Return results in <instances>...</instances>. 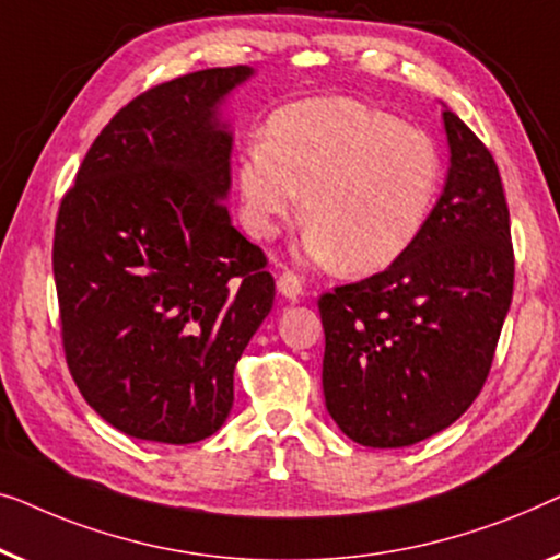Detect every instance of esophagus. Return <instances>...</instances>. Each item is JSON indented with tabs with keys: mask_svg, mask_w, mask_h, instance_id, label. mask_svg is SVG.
<instances>
[{
	"mask_svg": "<svg viewBox=\"0 0 560 560\" xmlns=\"http://www.w3.org/2000/svg\"><path fill=\"white\" fill-rule=\"evenodd\" d=\"M277 287H279V291L287 299H299V296L304 294L302 279H299L294 271H283L281 277H279V281H277Z\"/></svg>",
	"mask_w": 560,
	"mask_h": 560,
	"instance_id": "obj_1",
	"label": "esophagus"
}]
</instances>
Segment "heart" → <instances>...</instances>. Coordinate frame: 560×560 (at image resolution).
<instances>
[{"mask_svg": "<svg viewBox=\"0 0 560 560\" xmlns=\"http://www.w3.org/2000/svg\"><path fill=\"white\" fill-rule=\"evenodd\" d=\"M441 190V154L427 131L345 96L279 108L238 162L243 223L271 238L302 205L314 261L368 273L419 241Z\"/></svg>", "mask_w": 560, "mask_h": 560, "instance_id": "obj_1", "label": "heart"}]
</instances>
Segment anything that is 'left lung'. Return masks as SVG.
<instances>
[{
    "label": "left lung",
    "mask_w": 560,
    "mask_h": 560,
    "mask_svg": "<svg viewBox=\"0 0 560 560\" xmlns=\"http://www.w3.org/2000/svg\"><path fill=\"white\" fill-rule=\"evenodd\" d=\"M452 167L427 228L396 264L319 296L322 388L345 436L411 446L482 390L513 302L515 254L500 170L444 112Z\"/></svg>",
    "instance_id": "1"
}]
</instances>
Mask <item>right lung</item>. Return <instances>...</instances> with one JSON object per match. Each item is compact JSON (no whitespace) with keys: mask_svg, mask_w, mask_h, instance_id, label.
Wrapping results in <instances>:
<instances>
[{"mask_svg":"<svg viewBox=\"0 0 560 560\" xmlns=\"http://www.w3.org/2000/svg\"><path fill=\"white\" fill-rule=\"evenodd\" d=\"M254 73L152 85L93 141L52 241L70 375L133 439L192 444L223 427L233 370L273 304L269 258L231 223L233 137L218 106Z\"/></svg>","mask_w":560,"mask_h":560,"instance_id":"add662e5","label":"right lung"}]
</instances>
